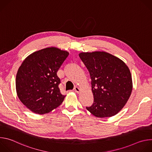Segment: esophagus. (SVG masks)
I'll use <instances>...</instances> for the list:
<instances>
[{
    "label": "esophagus",
    "instance_id": "esophagus-1",
    "mask_svg": "<svg viewBox=\"0 0 152 152\" xmlns=\"http://www.w3.org/2000/svg\"><path fill=\"white\" fill-rule=\"evenodd\" d=\"M74 91H75V92H76V93H79L80 92V88H79V87H77V86H75V88H74Z\"/></svg>",
    "mask_w": 152,
    "mask_h": 152
}]
</instances>
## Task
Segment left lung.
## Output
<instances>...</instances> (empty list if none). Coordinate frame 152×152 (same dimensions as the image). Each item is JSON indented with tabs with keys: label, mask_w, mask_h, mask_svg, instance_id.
<instances>
[{
	"label": "left lung",
	"mask_w": 152,
	"mask_h": 152,
	"mask_svg": "<svg viewBox=\"0 0 152 152\" xmlns=\"http://www.w3.org/2000/svg\"><path fill=\"white\" fill-rule=\"evenodd\" d=\"M79 57L91 79L94 102L86 110L99 118L110 117L121 110L131 94V73L118 58L105 52H82Z\"/></svg>",
	"instance_id": "1"
}]
</instances>
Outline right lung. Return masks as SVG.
Listing matches in <instances>:
<instances>
[{
	"label": "right lung",
	"mask_w": 152,
	"mask_h": 152,
	"mask_svg": "<svg viewBox=\"0 0 152 152\" xmlns=\"http://www.w3.org/2000/svg\"><path fill=\"white\" fill-rule=\"evenodd\" d=\"M67 51L48 48L28 56L19 67L15 80L20 100L31 111L44 114L63 102L57 72L69 56Z\"/></svg>",
	"instance_id": "1"
}]
</instances>
